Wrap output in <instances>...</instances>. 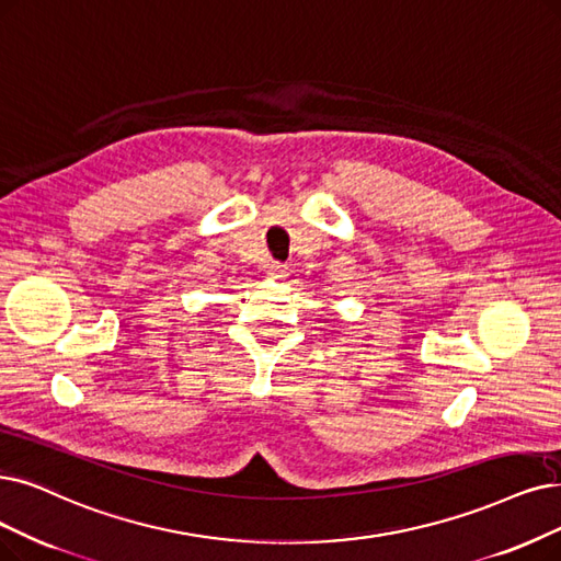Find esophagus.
<instances>
[{"label":"esophagus","mask_w":561,"mask_h":561,"mask_svg":"<svg viewBox=\"0 0 561 561\" xmlns=\"http://www.w3.org/2000/svg\"><path fill=\"white\" fill-rule=\"evenodd\" d=\"M289 272H287V266L285 264H280V262H272V264H266V276L268 278H274V280H280V278H285Z\"/></svg>","instance_id":"1"}]
</instances>
